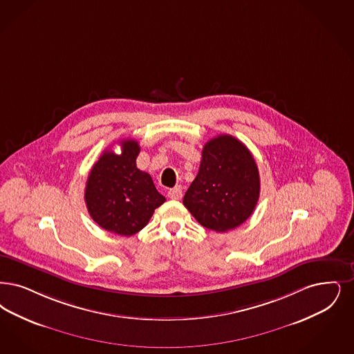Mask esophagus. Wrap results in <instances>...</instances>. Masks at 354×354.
<instances>
[{"instance_id":"obj_1","label":"esophagus","mask_w":354,"mask_h":354,"mask_svg":"<svg viewBox=\"0 0 354 354\" xmlns=\"http://www.w3.org/2000/svg\"><path fill=\"white\" fill-rule=\"evenodd\" d=\"M167 196H169L171 200H179V198H182V188H180V187L170 188L169 192H167Z\"/></svg>"}]
</instances>
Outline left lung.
I'll return each instance as SVG.
<instances>
[{
  "mask_svg": "<svg viewBox=\"0 0 354 354\" xmlns=\"http://www.w3.org/2000/svg\"><path fill=\"white\" fill-rule=\"evenodd\" d=\"M259 189V172L249 149L221 134L203 147L198 175L183 204L203 227L227 232L252 216Z\"/></svg>",
  "mask_w": 354,
  "mask_h": 354,
  "instance_id": "8db88e82",
  "label": "left lung"
}]
</instances>
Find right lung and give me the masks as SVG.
<instances>
[{"instance_id":"1","label":"right lung","mask_w":354,"mask_h":354,"mask_svg":"<svg viewBox=\"0 0 354 354\" xmlns=\"http://www.w3.org/2000/svg\"><path fill=\"white\" fill-rule=\"evenodd\" d=\"M140 145L121 141V154L105 150L89 172L85 187L88 212L100 227L118 236H133L146 227L166 198L151 176L137 169Z\"/></svg>"}]
</instances>
